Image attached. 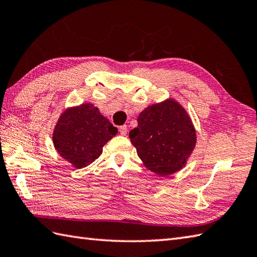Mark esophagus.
Segmentation results:
<instances>
[{
  "mask_svg": "<svg viewBox=\"0 0 257 257\" xmlns=\"http://www.w3.org/2000/svg\"><path fill=\"white\" fill-rule=\"evenodd\" d=\"M119 133H120L121 136H126V135H127V133H128V127L126 126V124H123V126L119 127Z\"/></svg>",
  "mask_w": 257,
  "mask_h": 257,
  "instance_id": "obj_1",
  "label": "esophagus"
}]
</instances>
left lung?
<instances>
[{"instance_id": "8db88e82", "label": "left lung", "mask_w": 257, "mask_h": 257, "mask_svg": "<svg viewBox=\"0 0 257 257\" xmlns=\"http://www.w3.org/2000/svg\"><path fill=\"white\" fill-rule=\"evenodd\" d=\"M138 157L160 176L181 170L196 145L193 123L174 100L149 106L138 117V126L129 133Z\"/></svg>"}]
</instances>
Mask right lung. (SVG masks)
<instances>
[{"instance_id": "obj_1", "label": "right lung", "mask_w": 257, "mask_h": 257, "mask_svg": "<svg viewBox=\"0 0 257 257\" xmlns=\"http://www.w3.org/2000/svg\"><path fill=\"white\" fill-rule=\"evenodd\" d=\"M117 128L92 104L65 110L53 131V143L60 156L75 166L85 168L96 160Z\"/></svg>"}]
</instances>
